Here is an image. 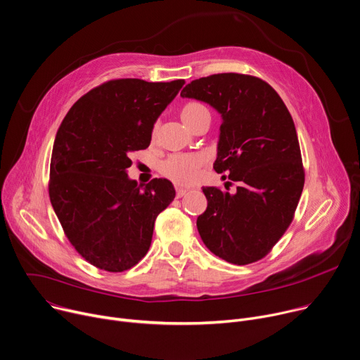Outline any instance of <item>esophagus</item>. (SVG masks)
<instances>
[{
	"label": "esophagus",
	"mask_w": 360,
	"mask_h": 360,
	"mask_svg": "<svg viewBox=\"0 0 360 360\" xmlns=\"http://www.w3.org/2000/svg\"><path fill=\"white\" fill-rule=\"evenodd\" d=\"M187 191H188V188H184V187H176V195H177V197H183Z\"/></svg>",
	"instance_id": "esophagus-1"
}]
</instances>
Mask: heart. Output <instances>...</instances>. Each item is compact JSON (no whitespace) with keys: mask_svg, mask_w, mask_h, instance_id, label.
<instances>
[{"mask_svg":"<svg viewBox=\"0 0 360 360\" xmlns=\"http://www.w3.org/2000/svg\"><path fill=\"white\" fill-rule=\"evenodd\" d=\"M209 114L207 108L197 101L186 103L180 110V118L187 129H191L195 122ZM155 137V129L151 131V139ZM205 165V157L200 154H173L160 166V172L177 184H190L195 180L198 170Z\"/></svg>","mask_w":360,"mask_h":360,"instance_id":"heart-1","label":"heart"}]
</instances>
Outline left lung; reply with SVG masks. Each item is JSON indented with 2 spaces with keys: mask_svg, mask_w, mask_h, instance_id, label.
Wrapping results in <instances>:
<instances>
[{
  "mask_svg": "<svg viewBox=\"0 0 360 360\" xmlns=\"http://www.w3.org/2000/svg\"><path fill=\"white\" fill-rule=\"evenodd\" d=\"M180 96L221 115L213 169L238 183L234 193L203 187L207 209L197 217L198 234L229 263L257 262L288 230L302 195L304 170L293 118L281 96L253 75L213 74L194 79Z\"/></svg>",
  "mask_w": 360,
  "mask_h": 360,
  "instance_id": "obj_1",
  "label": "left lung"
}]
</instances>
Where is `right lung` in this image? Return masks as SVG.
<instances>
[{"mask_svg":"<svg viewBox=\"0 0 360 360\" xmlns=\"http://www.w3.org/2000/svg\"><path fill=\"white\" fill-rule=\"evenodd\" d=\"M183 84L111 79L79 98L57 131L50 200L70 243L101 270L136 266L150 249L157 216L174 200L172 181L153 179L141 188L127 169Z\"/></svg>","mask_w":360,"mask_h":360,"instance_id":"add662e5","label":"right lung"}]
</instances>
